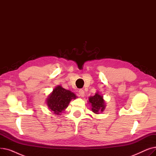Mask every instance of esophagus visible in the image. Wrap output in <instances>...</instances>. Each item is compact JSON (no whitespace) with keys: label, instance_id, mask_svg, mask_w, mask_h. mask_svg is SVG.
<instances>
[{"label":"esophagus","instance_id":"esophagus-1","mask_svg":"<svg viewBox=\"0 0 156 156\" xmlns=\"http://www.w3.org/2000/svg\"><path fill=\"white\" fill-rule=\"evenodd\" d=\"M78 93H79V94H80V95L81 97H84V95H85V92L83 90H81V89L79 90Z\"/></svg>","mask_w":156,"mask_h":156}]
</instances>
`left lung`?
Masks as SVG:
<instances>
[{"label": "left lung", "instance_id": "obj_1", "mask_svg": "<svg viewBox=\"0 0 156 156\" xmlns=\"http://www.w3.org/2000/svg\"><path fill=\"white\" fill-rule=\"evenodd\" d=\"M89 102L92 105V111L95 114H98L99 111L102 112L105 109V102L103 97L98 93L93 97H89Z\"/></svg>", "mask_w": 156, "mask_h": 156}]
</instances>
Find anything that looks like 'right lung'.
I'll return each instance as SVG.
<instances>
[{
  "label": "right lung",
  "mask_w": 156,
  "mask_h": 156,
  "mask_svg": "<svg viewBox=\"0 0 156 156\" xmlns=\"http://www.w3.org/2000/svg\"><path fill=\"white\" fill-rule=\"evenodd\" d=\"M76 98L75 94L64 89L61 86H58L54 88L52 93L48 97L47 104L49 109L57 115H59L67 108L70 101Z\"/></svg>",
  "instance_id": "right-lung-1"
}]
</instances>
